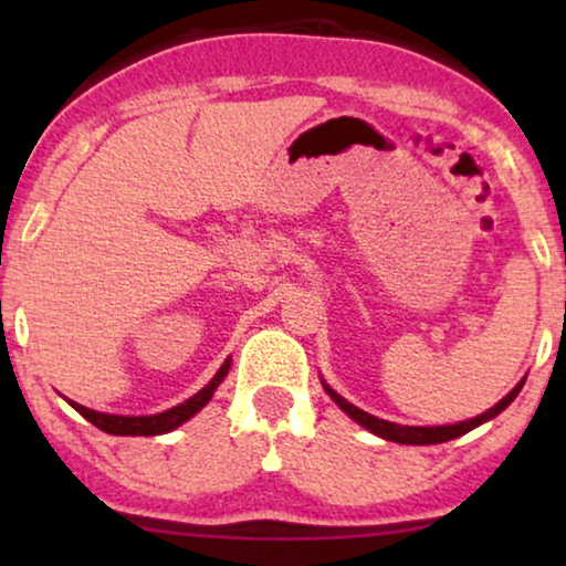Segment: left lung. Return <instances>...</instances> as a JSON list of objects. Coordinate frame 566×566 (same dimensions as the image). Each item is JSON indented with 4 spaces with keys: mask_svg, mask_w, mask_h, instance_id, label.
Wrapping results in <instances>:
<instances>
[{
    "mask_svg": "<svg viewBox=\"0 0 566 566\" xmlns=\"http://www.w3.org/2000/svg\"><path fill=\"white\" fill-rule=\"evenodd\" d=\"M322 384H324V381H322ZM523 384H525V381L517 384L515 389L510 391L505 399H500L497 405H494L492 409H486L484 415L471 417V420H467V422L436 424V428H417V424H397V422H389V420H378V417L363 412V409H358L355 405H350V401H347V399L339 397V394H337L335 389H332L329 384H324V391H327L329 397L337 401V407L343 409L345 415H350L355 422L363 424V428L370 430V432H374V436H378V438L394 440V443H405V446H436V443H446V440H453V438L467 436L469 430H474V428H479V424H482V422L492 420V417H497V415L502 412V409H507L510 401H513V399L517 397V394H521Z\"/></svg>",
    "mask_w": 566,
    "mask_h": 566,
    "instance_id": "8db88e82",
    "label": "left lung"
}]
</instances>
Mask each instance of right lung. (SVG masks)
I'll return each instance as SVG.
<instances>
[{
    "label": "right lung",
    "mask_w": 566,
    "mask_h": 566,
    "mask_svg": "<svg viewBox=\"0 0 566 566\" xmlns=\"http://www.w3.org/2000/svg\"><path fill=\"white\" fill-rule=\"evenodd\" d=\"M229 368H231V358L223 360L219 374H216L211 381H208L198 394H192L188 401H182V405H177V407L167 409V412H159V415L123 417V415L95 412V409L76 405V401H72V399H66V401L84 417V420H90L92 424H95V428H99L103 432H111V436H161V432L180 428L182 422H188L192 415L200 412V409H203L208 401H211L213 391L219 389V384L223 381V378H227Z\"/></svg>",
    "instance_id": "obj_1"
}]
</instances>
